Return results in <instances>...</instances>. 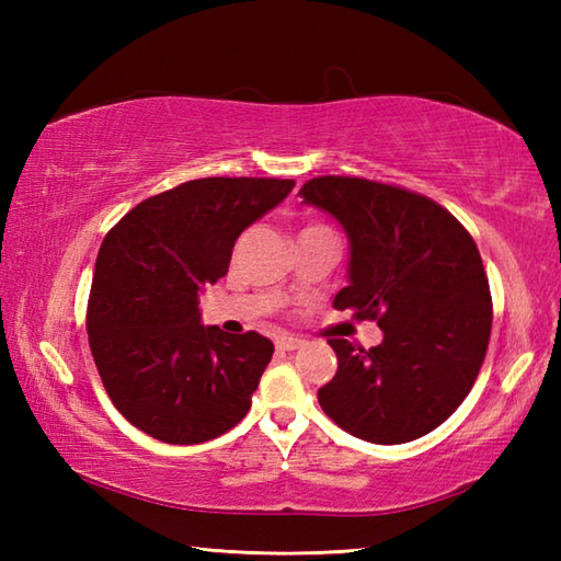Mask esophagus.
I'll use <instances>...</instances> for the list:
<instances>
[{
  "mask_svg": "<svg viewBox=\"0 0 561 561\" xmlns=\"http://www.w3.org/2000/svg\"><path fill=\"white\" fill-rule=\"evenodd\" d=\"M304 346L301 339H294V336H279L277 339V348L279 351H297Z\"/></svg>",
  "mask_w": 561,
  "mask_h": 561,
  "instance_id": "34e87169",
  "label": "esophagus"
}]
</instances>
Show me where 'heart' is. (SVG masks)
<instances>
[{"instance_id":"b5f03b06","label":"heart","mask_w":561,"mask_h":561,"mask_svg":"<svg viewBox=\"0 0 561 561\" xmlns=\"http://www.w3.org/2000/svg\"><path fill=\"white\" fill-rule=\"evenodd\" d=\"M317 227H319V225H317ZM307 230H311V227H307Z\"/></svg>"}]
</instances>
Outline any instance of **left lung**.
<instances>
[{
	"instance_id": "obj_1",
	"label": "left lung",
	"mask_w": 561,
	"mask_h": 561,
	"mask_svg": "<svg viewBox=\"0 0 561 561\" xmlns=\"http://www.w3.org/2000/svg\"><path fill=\"white\" fill-rule=\"evenodd\" d=\"M299 195L348 237V287L334 307L383 331L374 348L329 339L339 371L319 405L360 440L421 438L455 413L485 360L492 297L478 244L445 207L398 185L321 175Z\"/></svg>"
}]
</instances>
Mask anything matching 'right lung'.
Segmentation results:
<instances>
[{"label": "right lung", "mask_w": 561, "mask_h": 561, "mask_svg": "<svg viewBox=\"0 0 561 561\" xmlns=\"http://www.w3.org/2000/svg\"><path fill=\"white\" fill-rule=\"evenodd\" d=\"M294 180L201 178L148 197L103 240L89 344L113 405L150 438L195 445L242 421L274 346L201 324V291L227 274L247 227Z\"/></svg>", "instance_id": "add662e5"}]
</instances>
